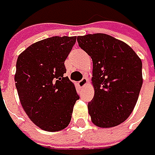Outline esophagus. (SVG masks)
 <instances>
[{
  "mask_svg": "<svg viewBox=\"0 0 155 155\" xmlns=\"http://www.w3.org/2000/svg\"><path fill=\"white\" fill-rule=\"evenodd\" d=\"M78 84H79V86H80V87H84V86L87 84V78H85V77H84V78H83Z\"/></svg>",
  "mask_w": 155,
  "mask_h": 155,
  "instance_id": "obj_1",
  "label": "esophagus"
}]
</instances>
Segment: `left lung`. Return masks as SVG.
I'll return each instance as SVG.
<instances>
[{
	"label": "left lung",
	"instance_id": "8db88e82",
	"mask_svg": "<svg viewBox=\"0 0 155 155\" xmlns=\"http://www.w3.org/2000/svg\"><path fill=\"white\" fill-rule=\"evenodd\" d=\"M93 61L94 95L88 103L93 123L100 128L119 125L130 117L142 85V63L126 43L106 34L77 38Z\"/></svg>",
	"mask_w": 155,
	"mask_h": 155
}]
</instances>
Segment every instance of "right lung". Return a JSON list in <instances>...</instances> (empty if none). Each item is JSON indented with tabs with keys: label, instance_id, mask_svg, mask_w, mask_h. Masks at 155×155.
<instances>
[{
	"label": "right lung",
	"instance_id": "obj_1",
	"mask_svg": "<svg viewBox=\"0 0 155 155\" xmlns=\"http://www.w3.org/2000/svg\"><path fill=\"white\" fill-rule=\"evenodd\" d=\"M75 42V37L48 38L32 44L17 59L15 82L20 102L33 123L44 130L65 129L80 98L64 77V61Z\"/></svg>",
	"mask_w": 155,
	"mask_h": 155
}]
</instances>
